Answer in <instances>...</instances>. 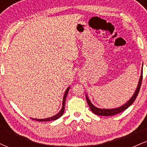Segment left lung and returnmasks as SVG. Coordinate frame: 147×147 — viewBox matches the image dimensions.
<instances>
[{
    "label": "left lung",
    "instance_id": "8db88e82",
    "mask_svg": "<svg viewBox=\"0 0 147 147\" xmlns=\"http://www.w3.org/2000/svg\"><path fill=\"white\" fill-rule=\"evenodd\" d=\"M142 81V70L141 77H140V80H139V83H138V88H137V89H136V92H135L134 95H133V97L130 99V100L129 101V102H128L127 103H126V104H124L123 106H120V107L117 108V109H98V108L95 107V106H93L92 104H91L90 101L89 100L88 98V97L86 96V100H87L88 104V106H89V107H90L91 111L96 115H98L111 116V115H114L118 114V113H119L124 111V110H126V109H128V108H129L133 102H134V101L136 100V97H138V93H139V92H140V89Z\"/></svg>",
    "mask_w": 147,
    "mask_h": 147
}]
</instances>
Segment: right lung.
Instances as JSON below:
<instances>
[{"mask_svg":"<svg viewBox=\"0 0 147 147\" xmlns=\"http://www.w3.org/2000/svg\"><path fill=\"white\" fill-rule=\"evenodd\" d=\"M69 89H70V87H68V88L66 89V90H65V94H64V96H63V104H63V105H62L61 109V111L58 113V114H57L56 115L53 116V117L46 118V119H35V120H37V121H40V122H48V121L55 120V119H58V118H59L61 116H62V115H63V113H64V109H65V99H66V97H67V95H68V92Z\"/></svg>","mask_w":147,"mask_h":147,"instance_id":"add662e5","label":"right lung"}]
</instances>
